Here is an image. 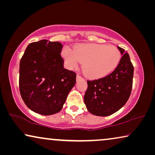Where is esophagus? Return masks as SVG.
Returning <instances> with one entry per match:
<instances>
[{
  "label": "esophagus",
  "instance_id": "1",
  "mask_svg": "<svg viewBox=\"0 0 155 155\" xmlns=\"http://www.w3.org/2000/svg\"><path fill=\"white\" fill-rule=\"evenodd\" d=\"M76 79H77V80H81L82 79V77L80 75H79V74H78L77 75V78H76Z\"/></svg>",
  "mask_w": 155,
  "mask_h": 155
}]
</instances>
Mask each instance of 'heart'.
<instances>
[{
    "label": "heart",
    "instance_id": "obj_1",
    "mask_svg": "<svg viewBox=\"0 0 155 155\" xmlns=\"http://www.w3.org/2000/svg\"><path fill=\"white\" fill-rule=\"evenodd\" d=\"M63 56L70 68L83 63V71L88 78L95 79L108 75L117 67L120 53L115 46L104 44H82L74 51L65 48Z\"/></svg>",
    "mask_w": 155,
    "mask_h": 155
}]
</instances>
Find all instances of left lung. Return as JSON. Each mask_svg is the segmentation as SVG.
<instances>
[{"label":"left lung","mask_w":155,"mask_h":155,"mask_svg":"<svg viewBox=\"0 0 155 155\" xmlns=\"http://www.w3.org/2000/svg\"><path fill=\"white\" fill-rule=\"evenodd\" d=\"M122 56L111 73L97 80H87L84 101L89 112L107 116L118 111L130 97L134 68L128 53L118 47Z\"/></svg>","instance_id":"left-lung-1"}]
</instances>
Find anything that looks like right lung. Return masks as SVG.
Returning <instances> with one entry per match:
<instances>
[{
  "label": "right lung",
  "instance_id": "add662e5",
  "mask_svg": "<svg viewBox=\"0 0 155 155\" xmlns=\"http://www.w3.org/2000/svg\"><path fill=\"white\" fill-rule=\"evenodd\" d=\"M63 45L42 39L29 44L20 63L19 88L27 107L48 116L58 113L76 82V73L63 68Z\"/></svg>",
  "mask_w": 155,
  "mask_h": 155
}]
</instances>
